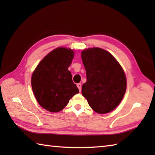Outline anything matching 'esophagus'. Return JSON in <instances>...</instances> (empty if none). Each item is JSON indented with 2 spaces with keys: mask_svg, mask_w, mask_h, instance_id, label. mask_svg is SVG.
<instances>
[{
  "mask_svg": "<svg viewBox=\"0 0 155 155\" xmlns=\"http://www.w3.org/2000/svg\"><path fill=\"white\" fill-rule=\"evenodd\" d=\"M77 87L78 88V89H79L80 92H81V88H82V85H81V83H78V84H77Z\"/></svg>",
  "mask_w": 155,
  "mask_h": 155,
  "instance_id": "34e87169",
  "label": "esophagus"
}]
</instances>
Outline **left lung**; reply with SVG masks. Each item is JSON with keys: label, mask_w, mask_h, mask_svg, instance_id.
<instances>
[{"label": "left lung", "mask_w": 155, "mask_h": 155, "mask_svg": "<svg viewBox=\"0 0 155 155\" xmlns=\"http://www.w3.org/2000/svg\"><path fill=\"white\" fill-rule=\"evenodd\" d=\"M81 58L87 74L82 94L96 113L113 111L123 100L127 89L123 68L109 52L98 47L84 49Z\"/></svg>", "instance_id": "left-lung-1"}]
</instances>
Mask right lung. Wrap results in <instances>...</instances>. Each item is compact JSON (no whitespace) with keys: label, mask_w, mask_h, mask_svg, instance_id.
Returning <instances> with one entry per match:
<instances>
[{"label":"right lung","mask_w":155,"mask_h":155,"mask_svg":"<svg viewBox=\"0 0 155 155\" xmlns=\"http://www.w3.org/2000/svg\"><path fill=\"white\" fill-rule=\"evenodd\" d=\"M74 56L72 49L58 47L46 55L32 72V91L39 105L45 110L60 112L79 93L68 70Z\"/></svg>","instance_id":"add662e5"}]
</instances>
